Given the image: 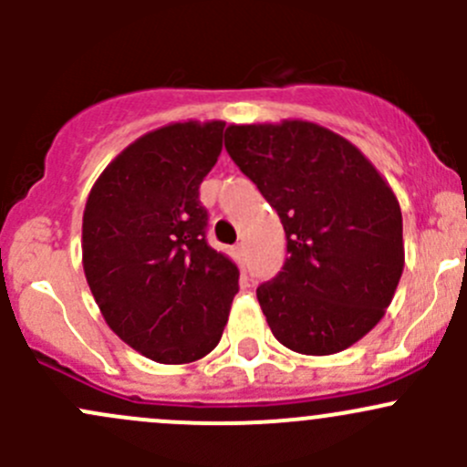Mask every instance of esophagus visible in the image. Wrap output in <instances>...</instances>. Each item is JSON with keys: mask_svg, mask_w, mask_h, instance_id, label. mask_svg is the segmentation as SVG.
Masks as SVG:
<instances>
[{"mask_svg": "<svg viewBox=\"0 0 467 467\" xmlns=\"http://www.w3.org/2000/svg\"><path fill=\"white\" fill-rule=\"evenodd\" d=\"M230 251H233V257H234V260H237L239 264L244 262V255H246V251H244L242 244H237V246H233V248H230Z\"/></svg>", "mask_w": 467, "mask_h": 467, "instance_id": "obj_1", "label": "esophagus"}]
</instances>
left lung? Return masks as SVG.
I'll return each mask as SVG.
<instances>
[{"mask_svg":"<svg viewBox=\"0 0 467 467\" xmlns=\"http://www.w3.org/2000/svg\"><path fill=\"white\" fill-rule=\"evenodd\" d=\"M225 150L285 225V266L257 286L273 337L312 357L355 346L402 275L398 196L355 144L314 121L230 124Z\"/></svg>","mask_w":467,"mask_h":467,"instance_id":"1","label":"left lung"}]
</instances>
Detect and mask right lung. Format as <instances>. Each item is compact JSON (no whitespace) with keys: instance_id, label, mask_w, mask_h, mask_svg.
Here are the masks:
<instances>
[{"instance_id":"obj_1","label":"right lung","mask_w":467,"mask_h":467,"mask_svg":"<svg viewBox=\"0 0 467 467\" xmlns=\"http://www.w3.org/2000/svg\"><path fill=\"white\" fill-rule=\"evenodd\" d=\"M225 121H176L101 171L83 210V271L108 327L158 364H190L221 341L239 268L205 242L199 187Z\"/></svg>"}]
</instances>
